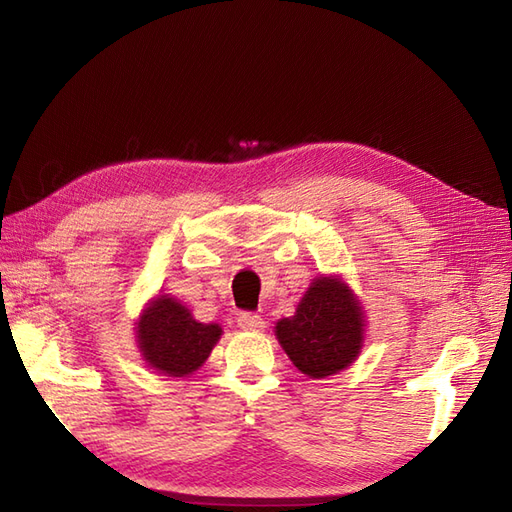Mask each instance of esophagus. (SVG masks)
<instances>
[{
	"label": "esophagus",
	"instance_id": "34e87169",
	"mask_svg": "<svg viewBox=\"0 0 512 512\" xmlns=\"http://www.w3.org/2000/svg\"><path fill=\"white\" fill-rule=\"evenodd\" d=\"M237 324L243 331H260L265 327V320H262L258 314L254 312H239L237 316Z\"/></svg>",
	"mask_w": 512,
	"mask_h": 512
}]
</instances>
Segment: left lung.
Returning <instances> with one entry per match:
<instances>
[{"instance_id":"8db88e82","label":"left lung","mask_w":512,"mask_h":512,"mask_svg":"<svg viewBox=\"0 0 512 512\" xmlns=\"http://www.w3.org/2000/svg\"><path fill=\"white\" fill-rule=\"evenodd\" d=\"M277 339L309 378H324L348 367L363 342V312L348 286L320 277L301 299L297 314L275 327Z\"/></svg>"}]
</instances>
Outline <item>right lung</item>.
<instances>
[{
	"mask_svg": "<svg viewBox=\"0 0 512 512\" xmlns=\"http://www.w3.org/2000/svg\"><path fill=\"white\" fill-rule=\"evenodd\" d=\"M222 335L218 324H203L170 297H158L138 320V348L145 361L168 376H188L205 363Z\"/></svg>",
	"mask_w": 512,
	"mask_h": 512,
	"instance_id": "1",
	"label": "right lung"
}]
</instances>
